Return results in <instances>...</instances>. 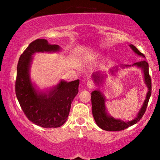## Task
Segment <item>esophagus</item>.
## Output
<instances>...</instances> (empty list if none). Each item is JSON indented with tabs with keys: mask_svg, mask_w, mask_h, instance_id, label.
<instances>
[{
	"mask_svg": "<svg viewBox=\"0 0 160 160\" xmlns=\"http://www.w3.org/2000/svg\"><path fill=\"white\" fill-rule=\"evenodd\" d=\"M86 86L89 89H92L94 87V82L92 81V80H88L87 82H86Z\"/></svg>",
	"mask_w": 160,
	"mask_h": 160,
	"instance_id": "esophagus-1",
	"label": "esophagus"
}]
</instances>
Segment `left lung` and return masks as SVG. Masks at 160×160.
I'll return each mask as SVG.
<instances>
[{"label":"left lung","mask_w":160,"mask_h":160,"mask_svg":"<svg viewBox=\"0 0 160 160\" xmlns=\"http://www.w3.org/2000/svg\"><path fill=\"white\" fill-rule=\"evenodd\" d=\"M129 47L130 48L132 49V51L135 54L143 57V58H145L144 55L142 54L141 52H139L138 49L135 46L130 44ZM133 66L139 68L142 71L144 83L146 84L147 88H148V92H147L144 103L141 106V109L139 110L136 117H134V119H132V120L124 121L120 120V119H115L114 117H113L108 113L107 108H106L105 105V96H104L103 92H102L99 90V86H101L103 84L104 80H105V77H107V74L105 73L102 74L100 72H95L92 75V78L95 84L98 87V89H96L91 93L92 115L96 124L102 129L106 130V131H121V130H124L125 128H127L129 126H133L134 124L137 123L142 118L143 115L144 114L146 108L148 107L150 97L151 95V80H150V77L149 74V65H148V62L145 61V60H142L141 62L134 63L132 65H124L117 66V67L113 68L111 69L110 72H111L112 75H115L117 71H119L120 68H130L133 67Z\"/></svg>","instance_id":"left-lung-1"}]
</instances>
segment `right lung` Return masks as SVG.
Segmentation results:
<instances>
[{"instance_id":"right-lung-1","label":"right lung","mask_w":160,"mask_h":160,"mask_svg":"<svg viewBox=\"0 0 160 160\" xmlns=\"http://www.w3.org/2000/svg\"><path fill=\"white\" fill-rule=\"evenodd\" d=\"M58 45L50 44L46 39L32 42L20 56L17 65L16 95L20 106L29 120L43 128H58L68 120L71 105L78 93L80 80L58 84L40 90L30 76L33 56L36 52H58Z\"/></svg>"}]
</instances>
